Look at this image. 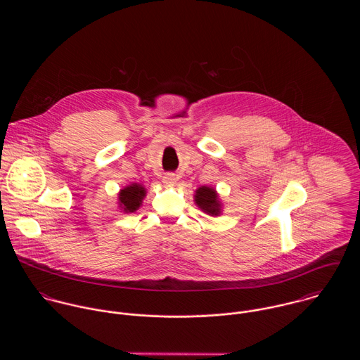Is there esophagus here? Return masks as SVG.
<instances>
[{"mask_svg": "<svg viewBox=\"0 0 360 360\" xmlns=\"http://www.w3.org/2000/svg\"><path fill=\"white\" fill-rule=\"evenodd\" d=\"M174 181H176V176H174V174L167 173V174L163 176V183H166V184H173Z\"/></svg>", "mask_w": 360, "mask_h": 360, "instance_id": "obj_1", "label": "esophagus"}]
</instances>
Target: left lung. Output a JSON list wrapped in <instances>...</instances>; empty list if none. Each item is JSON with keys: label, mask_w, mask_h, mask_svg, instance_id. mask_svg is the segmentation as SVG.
<instances>
[{"label": "left lung", "mask_w": 360, "mask_h": 360, "mask_svg": "<svg viewBox=\"0 0 360 360\" xmlns=\"http://www.w3.org/2000/svg\"><path fill=\"white\" fill-rule=\"evenodd\" d=\"M195 202L204 212L217 216L220 213V202L217 200V194L213 188L209 187H200L195 191Z\"/></svg>", "instance_id": "obj_1"}]
</instances>
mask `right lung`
Returning a JSON list of instances; mask_svg holds the SVG:
<instances>
[{"mask_svg":"<svg viewBox=\"0 0 360 360\" xmlns=\"http://www.w3.org/2000/svg\"><path fill=\"white\" fill-rule=\"evenodd\" d=\"M146 197V188L137 183L120 190L119 205L124 212H136Z\"/></svg>","mask_w":360,"mask_h":360,"instance_id":"add662e5","label":"right lung"}]
</instances>
